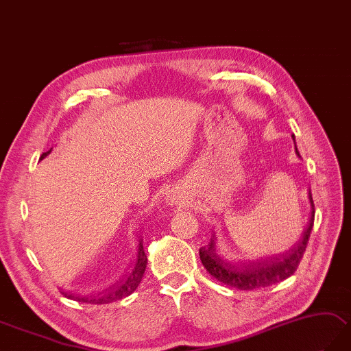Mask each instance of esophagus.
Instances as JSON below:
<instances>
[{
	"mask_svg": "<svg viewBox=\"0 0 351 351\" xmlns=\"http://www.w3.org/2000/svg\"><path fill=\"white\" fill-rule=\"evenodd\" d=\"M170 200H172V203H175V197H170Z\"/></svg>",
	"mask_w": 351,
	"mask_h": 351,
	"instance_id": "1",
	"label": "esophagus"
}]
</instances>
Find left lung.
<instances>
[{"instance_id": "left-lung-1", "label": "left lung", "mask_w": 351, "mask_h": 351, "mask_svg": "<svg viewBox=\"0 0 351 351\" xmlns=\"http://www.w3.org/2000/svg\"><path fill=\"white\" fill-rule=\"evenodd\" d=\"M308 197H309V203H311L313 210H311V215H309L306 229L300 241L287 252H282V254L276 257L262 260V262L233 265V263L226 262V260H223L218 256L217 242H215L217 238H214L213 234L210 236V242L208 245L202 247L199 250V256L203 266H205L206 271L218 281H221L223 284H227V286L239 289V290L262 289L289 278L290 275L295 274L300 260L304 257L309 234H311L313 226H314V202H313L311 191L308 193Z\"/></svg>"}]
</instances>
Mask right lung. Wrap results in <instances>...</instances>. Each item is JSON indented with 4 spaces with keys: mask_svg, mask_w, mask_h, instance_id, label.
Wrapping results in <instances>:
<instances>
[{
    "mask_svg": "<svg viewBox=\"0 0 351 351\" xmlns=\"http://www.w3.org/2000/svg\"><path fill=\"white\" fill-rule=\"evenodd\" d=\"M47 154H51V151L43 152L42 158H45ZM146 263H148V258H146V254L143 251V243H142V241H138V250H137V254L134 258V263H133L132 269H130L128 275H125V278L122 280L115 289H110L109 291H106L104 295H101L99 298L75 296V295H70V293H65V291H62V295L69 299L77 300V302H86V304H95V305L117 302V300H119L122 298L130 296L137 289V286L141 284V281L143 278Z\"/></svg>",
    "mask_w": 351,
    "mask_h": 351,
    "instance_id": "obj_1",
    "label": "right lung"
}]
</instances>
